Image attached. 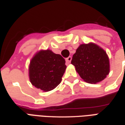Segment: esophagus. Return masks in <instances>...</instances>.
<instances>
[{
	"instance_id": "obj_1",
	"label": "esophagus",
	"mask_w": 125,
	"mask_h": 125,
	"mask_svg": "<svg viewBox=\"0 0 125 125\" xmlns=\"http://www.w3.org/2000/svg\"><path fill=\"white\" fill-rule=\"evenodd\" d=\"M72 60V57L71 56H69L68 58H66V64H69L70 62H71V61Z\"/></svg>"
}]
</instances>
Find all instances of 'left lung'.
<instances>
[{"mask_svg": "<svg viewBox=\"0 0 125 125\" xmlns=\"http://www.w3.org/2000/svg\"><path fill=\"white\" fill-rule=\"evenodd\" d=\"M71 64L84 81L88 83L103 81L110 72L106 51L93 42L81 44L73 56Z\"/></svg>", "mask_w": 125, "mask_h": 125, "instance_id": "1", "label": "left lung"}]
</instances>
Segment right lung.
<instances>
[{
    "instance_id": "1",
    "label": "right lung",
    "mask_w": 125,
    "mask_h": 125,
    "mask_svg": "<svg viewBox=\"0 0 125 125\" xmlns=\"http://www.w3.org/2000/svg\"><path fill=\"white\" fill-rule=\"evenodd\" d=\"M65 60L51 50H41L30 61L29 76L31 84L44 92L55 89L66 70Z\"/></svg>"
}]
</instances>
